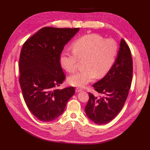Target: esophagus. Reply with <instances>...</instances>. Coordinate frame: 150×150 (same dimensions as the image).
<instances>
[{"label":"esophagus","mask_w":150,"mask_h":150,"mask_svg":"<svg viewBox=\"0 0 150 150\" xmlns=\"http://www.w3.org/2000/svg\"><path fill=\"white\" fill-rule=\"evenodd\" d=\"M82 90H83V89H82L81 88H76V91L78 92L81 91Z\"/></svg>","instance_id":"1"}]
</instances>
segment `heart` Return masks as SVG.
I'll use <instances>...</instances> for the list:
<instances>
[{
	"label": "heart",
	"instance_id": "obj_1",
	"mask_svg": "<svg viewBox=\"0 0 150 150\" xmlns=\"http://www.w3.org/2000/svg\"><path fill=\"white\" fill-rule=\"evenodd\" d=\"M73 51H62L60 55L62 67L69 73L75 72L80 59H85L83 70L70 76L69 83L83 87L96 78L105 76L112 67L119 52L117 42L112 38L92 33L78 38L73 44Z\"/></svg>",
	"mask_w": 150,
	"mask_h": 150
}]
</instances>
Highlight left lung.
Listing matches in <instances>:
<instances>
[{"instance_id": "obj_1", "label": "left lung", "mask_w": 150, "mask_h": 150, "mask_svg": "<svg viewBox=\"0 0 150 150\" xmlns=\"http://www.w3.org/2000/svg\"><path fill=\"white\" fill-rule=\"evenodd\" d=\"M132 71L131 50L122 39L114 64L105 76L93 84L94 90L103 96H94L89 92V99L85 112L92 122L98 125L106 124L120 112L128 96Z\"/></svg>"}]
</instances>
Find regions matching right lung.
Wrapping results in <instances>:
<instances>
[{"mask_svg":"<svg viewBox=\"0 0 150 150\" xmlns=\"http://www.w3.org/2000/svg\"><path fill=\"white\" fill-rule=\"evenodd\" d=\"M79 28L45 27L23 44L19 67V83L30 111L44 122L54 120L64 112L74 87L58 89L66 75L60 64L64 45Z\"/></svg>","mask_w":150,"mask_h":150,"instance_id":"obj_1","label":"right lung"}]
</instances>
